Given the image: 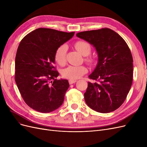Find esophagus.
<instances>
[{"mask_svg":"<svg viewBox=\"0 0 147 147\" xmlns=\"http://www.w3.org/2000/svg\"><path fill=\"white\" fill-rule=\"evenodd\" d=\"M75 82H77L76 80H69V83L70 84H72L73 83H75Z\"/></svg>","mask_w":147,"mask_h":147,"instance_id":"34e87169","label":"esophagus"}]
</instances>
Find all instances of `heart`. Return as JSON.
Here are the masks:
<instances>
[{"label": "heart", "mask_w": 147, "mask_h": 147, "mask_svg": "<svg viewBox=\"0 0 147 147\" xmlns=\"http://www.w3.org/2000/svg\"><path fill=\"white\" fill-rule=\"evenodd\" d=\"M74 47L83 56H88L91 51L90 44L84 40L77 41L74 43ZM67 49V48L65 45H62L57 48L55 51V59L56 63L61 65L65 63ZM85 60L90 64H92L94 62V58L90 56L86 57ZM87 72L88 69L85 66L70 65L63 70L62 74L64 78L70 80H76L82 77Z\"/></svg>", "instance_id": "1"}]
</instances>
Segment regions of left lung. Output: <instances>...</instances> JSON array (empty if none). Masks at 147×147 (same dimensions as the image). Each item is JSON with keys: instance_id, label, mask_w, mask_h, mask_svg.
Here are the masks:
<instances>
[{"instance_id": "left-lung-1", "label": "left lung", "mask_w": 147, "mask_h": 147, "mask_svg": "<svg viewBox=\"0 0 147 147\" xmlns=\"http://www.w3.org/2000/svg\"><path fill=\"white\" fill-rule=\"evenodd\" d=\"M94 46L98 64L89 78L84 94L86 104L97 112L107 113L117 110L125 100L133 77V59L125 40L109 28L77 34Z\"/></svg>"}]
</instances>
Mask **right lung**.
<instances>
[{"label":"right lung","mask_w":147,"mask_h":147,"mask_svg":"<svg viewBox=\"0 0 147 147\" xmlns=\"http://www.w3.org/2000/svg\"><path fill=\"white\" fill-rule=\"evenodd\" d=\"M75 32L38 28L21 40L15 57V82L23 100L31 109L49 113L63 104L69 87L67 80H57L56 49Z\"/></svg>","instance_id":"obj_1"}]
</instances>
